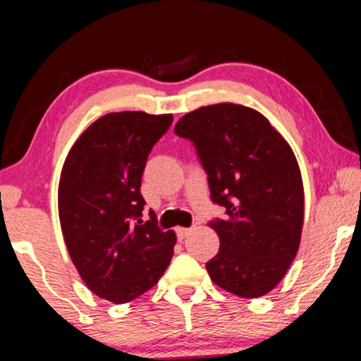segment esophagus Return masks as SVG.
Masks as SVG:
<instances>
[{
    "label": "esophagus",
    "mask_w": 361,
    "mask_h": 361,
    "mask_svg": "<svg viewBox=\"0 0 361 361\" xmlns=\"http://www.w3.org/2000/svg\"><path fill=\"white\" fill-rule=\"evenodd\" d=\"M176 233H177V238L182 241V239H185L190 234V229L189 228H177Z\"/></svg>",
    "instance_id": "1"
}]
</instances>
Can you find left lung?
<instances>
[{"label":"left lung","mask_w":361,"mask_h":361,"mask_svg":"<svg viewBox=\"0 0 361 361\" xmlns=\"http://www.w3.org/2000/svg\"><path fill=\"white\" fill-rule=\"evenodd\" d=\"M194 142L224 219L209 222L219 252L206 268L217 286L259 298L288 273L301 243L305 190L296 155L264 115L238 104L185 114L173 127Z\"/></svg>","instance_id":"left-lung-1"}]
</instances>
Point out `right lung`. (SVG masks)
I'll return each instance as SVG.
<instances>
[{
  "label": "right lung",
  "instance_id": "add662e5",
  "mask_svg": "<svg viewBox=\"0 0 361 361\" xmlns=\"http://www.w3.org/2000/svg\"><path fill=\"white\" fill-rule=\"evenodd\" d=\"M172 114L112 112L78 137L61 169L58 216L70 259L97 296L122 305L159 283L176 246L173 231L140 219L147 157Z\"/></svg>",
  "mask_w": 361,
  "mask_h": 361
}]
</instances>
